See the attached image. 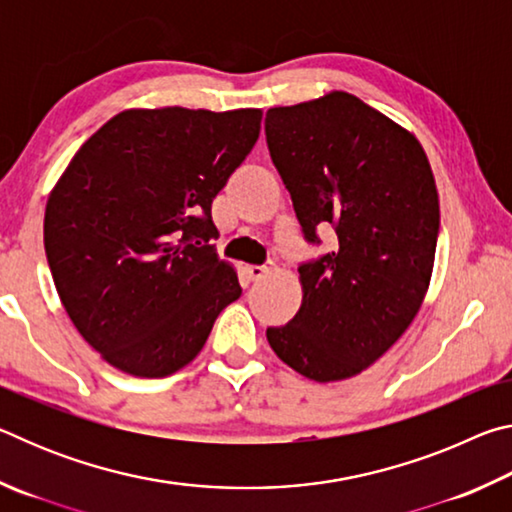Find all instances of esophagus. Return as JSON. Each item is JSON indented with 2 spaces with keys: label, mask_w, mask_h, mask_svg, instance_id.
<instances>
[{
  "label": "esophagus",
  "mask_w": 512,
  "mask_h": 512,
  "mask_svg": "<svg viewBox=\"0 0 512 512\" xmlns=\"http://www.w3.org/2000/svg\"><path fill=\"white\" fill-rule=\"evenodd\" d=\"M271 271H273V262H266V264H262V266L250 264V266H246V268H244V273H246V277H248L250 282L262 280V277H264L266 273H271Z\"/></svg>",
  "instance_id": "1"
}]
</instances>
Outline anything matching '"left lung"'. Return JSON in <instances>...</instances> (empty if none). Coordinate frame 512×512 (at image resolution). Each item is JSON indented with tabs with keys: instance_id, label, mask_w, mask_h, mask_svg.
Returning <instances> with one entry per match:
<instances>
[{
	"instance_id": "8db88e82",
	"label": "left lung",
	"mask_w": 512,
	"mask_h": 512,
	"mask_svg": "<svg viewBox=\"0 0 512 512\" xmlns=\"http://www.w3.org/2000/svg\"><path fill=\"white\" fill-rule=\"evenodd\" d=\"M266 142L305 239L336 232L298 268V314L266 339L302 377L350 379L400 341L427 296L440 228L431 164L411 131L343 90L268 110Z\"/></svg>"
}]
</instances>
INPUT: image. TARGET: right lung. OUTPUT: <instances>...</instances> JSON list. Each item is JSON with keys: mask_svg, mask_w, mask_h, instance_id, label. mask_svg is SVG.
Segmentation results:
<instances>
[{"mask_svg": "<svg viewBox=\"0 0 512 512\" xmlns=\"http://www.w3.org/2000/svg\"><path fill=\"white\" fill-rule=\"evenodd\" d=\"M259 128V108L124 110L76 151L51 189V277L74 327L110 366L173 375L241 296L237 271L210 246L212 201Z\"/></svg>", "mask_w": 512, "mask_h": 512, "instance_id": "1", "label": "right lung"}]
</instances>
